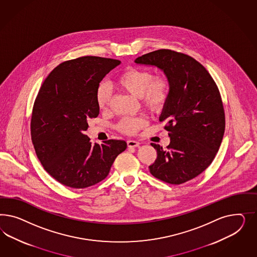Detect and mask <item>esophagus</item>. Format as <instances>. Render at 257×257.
<instances>
[{"instance_id": "34e87169", "label": "esophagus", "mask_w": 257, "mask_h": 257, "mask_svg": "<svg viewBox=\"0 0 257 257\" xmlns=\"http://www.w3.org/2000/svg\"><path fill=\"white\" fill-rule=\"evenodd\" d=\"M139 145H140V142H139V141L132 140H127V146H128L129 148H131V147H138Z\"/></svg>"}]
</instances>
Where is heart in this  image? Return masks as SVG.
I'll return each instance as SVG.
<instances>
[{"label":"heart","instance_id":"b5f03b06","mask_svg":"<svg viewBox=\"0 0 257 257\" xmlns=\"http://www.w3.org/2000/svg\"><path fill=\"white\" fill-rule=\"evenodd\" d=\"M118 89L140 98L142 105L153 112L163 108L171 95V81L169 75H154L149 69L128 68L120 72L115 80ZM96 102L100 110H106L111 102L108 87L101 85L96 91ZM147 124L143 117H124L117 123V130L126 135H135Z\"/></svg>","mask_w":257,"mask_h":257}]
</instances>
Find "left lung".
<instances>
[{
	"label": "left lung",
	"instance_id": "1",
	"mask_svg": "<svg viewBox=\"0 0 257 257\" xmlns=\"http://www.w3.org/2000/svg\"><path fill=\"white\" fill-rule=\"evenodd\" d=\"M135 62L156 66L169 75L171 95L160 122L171 142L157 152L149 167L157 179L180 185L205 171L218 153L225 130V115L218 86L201 63L189 55L161 49L138 57Z\"/></svg>",
	"mask_w": 257,
	"mask_h": 257
}]
</instances>
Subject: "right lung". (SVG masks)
Segmentation results:
<instances>
[{"label": "right lung", "instance_id": "1", "mask_svg": "<svg viewBox=\"0 0 257 257\" xmlns=\"http://www.w3.org/2000/svg\"><path fill=\"white\" fill-rule=\"evenodd\" d=\"M119 64L98 56L65 61L39 89L32 112V142L45 171L66 187L98 184L127 147L124 140H116L92 145L84 134L88 119L100 112L96 91L101 80Z\"/></svg>", "mask_w": 257, "mask_h": 257}]
</instances>
